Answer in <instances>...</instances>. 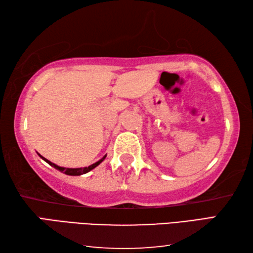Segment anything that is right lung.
<instances>
[{
	"label": "right lung",
	"mask_w": 253,
	"mask_h": 253,
	"mask_svg": "<svg viewBox=\"0 0 253 253\" xmlns=\"http://www.w3.org/2000/svg\"><path fill=\"white\" fill-rule=\"evenodd\" d=\"M39 156H40V155H39ZM106 156H107V155H105L104 157H102V158L100 159V161H98L97 163L90 165V166H88V167H84V168H64V167H60V166H56L55 164L51 163L50 161H48L47 158H44V157H42V156H40V157L42 158L44 162H47V163L50 165V166H52V167H54L55 169H58L59 171H61V172H64L65 174H69V176H81V174L87 173L88 171H90L91 169H94L95 167H97L98 165H99L102 161H104V159L106 158Z\"/></svg>",
	"instance_id": "add662e5"
}]
</instances>
